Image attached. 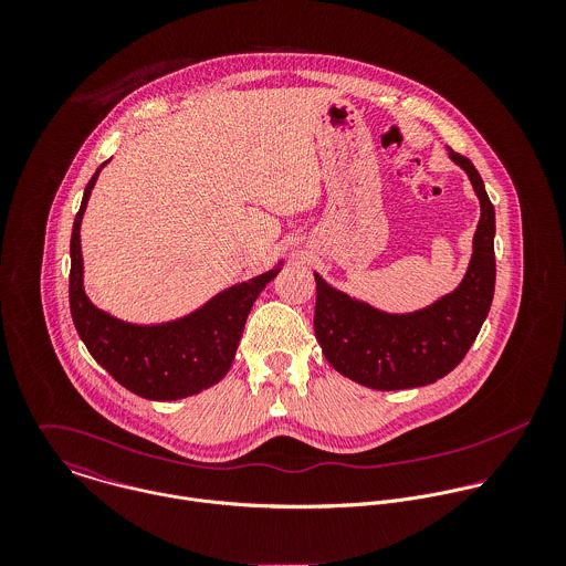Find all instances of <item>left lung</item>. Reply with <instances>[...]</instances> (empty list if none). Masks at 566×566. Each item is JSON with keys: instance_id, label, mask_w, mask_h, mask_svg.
I'll return each mask as SVG.
<instances>
[{"instance_id": "obj_1", "label": "left lung", "mask_w": 566, "mask_h": 566, "mask_svg": "<svg viewBox=\"0 0 566 566\" xmlns=\"http://www.w3.org/2000/svg\"><path fill=\"white\" fill-rule=\"evenodd\" d=\"M449 150L482 207L473 254L460 285L436 303L388 314L331 287L316 276L314 331L326 361L344 377L373 390L429 386L449 375L473 346L494 296V207L484 180L467 157Z\"/></svg>"}]
</instances>
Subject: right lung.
<instances>
[{
  "label": "right lung",
  "instance_id": "1",
  "mask_svg": "<svg viewBox=\"0 0 566 566\" xmlns=\"http://www.w3.org/2000/svg\"><path fill=\"white\" fill-rule=\"evenodd\" d=\"M102 163L84 187L72 231L70 307L76 331L91 357L126 390L150 401L193 397L224 379L233 366L243 324L263 287L281 272L272 270L218 292L191 314L159 324L119 321L95 307L84 292L81 224Z\"/></svg>",
  "mask_w": 566,
  "mask_h": 566
}]
</instances>
